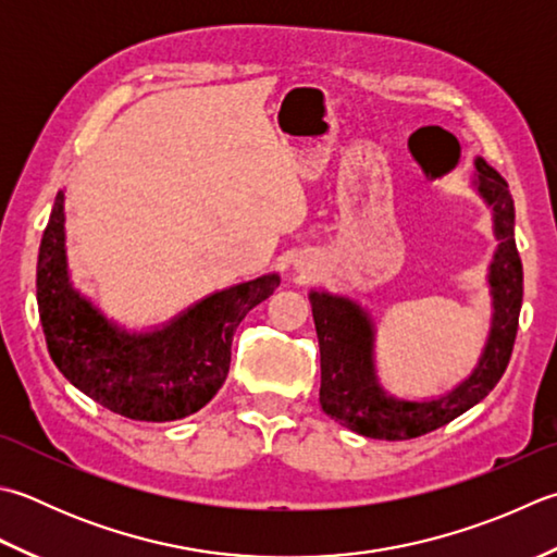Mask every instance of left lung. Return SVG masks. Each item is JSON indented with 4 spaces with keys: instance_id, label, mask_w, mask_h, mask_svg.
Instances as JSON below:
<instances>
[{
    "instance_id": "obj_1",
    "label": "left lung",
    "mask_w": 557,
    "mask_h": 557,
    "mask_svg": "<svg viewBox=\"0 0 557 557\" xmlns=\"http://www.w3.org/2000/svg\"><path fill=\"white\" fill-rule=\"evenodd\" d=\"M473 188L493 210L497 238L487 268L493 323L473 372L451 391L428 400L391 396L376 376V329L369 311L343 294L309 292L321 347V408L362 437L400 442L428 434L481 403L505 374L524 297V272L515 244V200L507 181L481 157L475 159Z\"/></svg>"
}]
</instances>
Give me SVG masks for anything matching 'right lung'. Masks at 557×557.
<instances>
[{"label":"right lung","instance_id":"right-lung-1","mask_svg":"<svg viewBox=\"0 0 557 557\" xmlns=\"http://www.w3.org/2000/svg\"><path fill=\"white\" fill-rule=\"evenodd\" d=\"M280 287L277 272L207 294L171 321L127 331L72 285L64 246V193L54 198L38 253V311L54 367L117 416L171 422L205 408L232 364L244 315Z\"/></svg>","mask_w":557,"mask_h":557}]
</instances>
